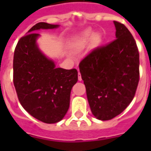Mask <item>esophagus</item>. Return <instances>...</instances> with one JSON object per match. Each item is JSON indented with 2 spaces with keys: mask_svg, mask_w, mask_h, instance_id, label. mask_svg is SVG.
<instances>
[{
  "mask_svg": "<svg viewBox=\"0 0 151 151\" xmlns=\"http://www.w3.org/2000/svg\"><path fill=\"white\" fill-rule=\"evenodd\" d=\"M78 80L80 81H81L82 80V79H81V73H80V72L78 73Z\"/></svg>",
  "mask_w": 151,
  "mask_h": 151,
  "instance_id": "34e87169",
  "label": "esophagus"
}]
</instances>
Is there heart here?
Listing matches in <instances>:
<instances>
[{"instance_id":"1","label":"heart","mask_w":151,"mask_h":151,"mask_svg":"<svg viewBox=\"0 0 151 151\" xmlns=\"http://www.w3.org/2000/svg\"><path fill=\"white\" fill-rule=\"evenodd\" d=\"M91 33L90 32H85L81 37L78 38L75 41V43H74V49L76 50H82L85 46L88 44L89 40L91 39ZM100 43H101V38H100V36L97 35V34L93 35V37L91 38V45L93 47H96L97 45H99Z\"/></svg>"}]
</instances>
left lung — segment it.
Returning a JSON list of instances; mask_svg holds the SVG:
<instances>
[{
	"label": "left lung",
	"mask_w": 151,
	"mask_h": 151,
	"mask_svg": "<svg viewBox=\"0 0 151 151\" xmlns=\"http://www.w3.org/2000/svg\"><path fill=\"white\" fill-rule=\"evenodd\" d=\"M116 39L91 51L79 64L92 114L110 120L129 105L139 81V54L129 29L114 21Z\"/></svg>",
	"instance_id": "8db88e82"
}]
</instances>
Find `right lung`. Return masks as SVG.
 Masks as SVG:
<instances>
[{"mask_svg":"<svg viewBox=\"0 0 151 151\" xmlns=\"http://www.w3.org/2000/svg\"><path fill=\"white\" fill-rule=\"evenodd\" d=\"M59 25L38 22L22 37L13 57V83L21 105L33 118L55 124L65 117L70 107V91L78 81L76 69L56 68L38 48V29Z\"/></svg>","mask_w":151,"mask_h":151,"instance_id":"right-lung-1","label":"right lung"}]
</instances>
